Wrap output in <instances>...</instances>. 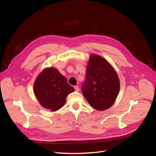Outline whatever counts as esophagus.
<instances>
[{
	"label": "esophagus",
	"instance_id": "esophagus-1",
	"mask_svg": "<svg viewBox=\"0 0 156 156\" xmlns=\"http://www.w3.org/2000/svg\"><path fill=\"white\" fill-rule=\"evenodd\" d=\"M74 88L75 90L76 91H80V88H79V87L78 86H75L74 87Z\"/></svg>",
	"mask_w": 156,
	"mask_h": 156
}]
</instances>
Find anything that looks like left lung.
Returning <instances> with one entry per match:
<instances>
[{
    "label": "left lung",
    "mask_w": 156,
    "mask_h": 156,
    "mask_svg": "<svg viewBox=\"0 0 156 156\" xmlns=\"http://www.w3.org/2000/svg\"><path fill=\"white\" fill-rule=\"evenodd\" d=\"M86 73V80L81 90L87 101L99 111L109 108L115 103L120 88L115 70L101 56L93 55Z\"/></svg>",
    "instance_id": "left-lung-1"
}]
</instances>
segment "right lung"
I'll return each mask as SVG.
<instances>
[{"label": "right lung", "instance_id": "add662e5", "mask_svg": "<svg viewBox=\"0 0 156 156\" xmlns=\"http://www.w3.org/2000/svg\"><path fill=\"white\" fill-rule=\"evenodd\" d=\"M34 91L42 106L55 111L64 105L68 94L75 90L58 69L51 67L45 69L38 76Z\"/></svg>", "mask_w": 156, "mask_h": 156}]
</instances>
